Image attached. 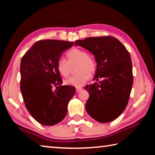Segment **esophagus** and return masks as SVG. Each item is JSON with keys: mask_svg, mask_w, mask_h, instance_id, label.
<instances>
[{"mask_svg": "<svg viewBox=\"0 0 155 155\" xmlns=\"http://www.w3.org/2000/svg\"><path fill=\"white\" fill-rule=\"evenodd\" d=\"M83 90V88L82 87H76V91H77V92H79L80 91H81Z\"/></svg>", "mask_w": 155, "mask_h": 155, "instance_id": "1", "label": "esophagus"}]
</instances>
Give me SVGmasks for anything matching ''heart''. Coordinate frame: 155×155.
<instances>
[{"label":"heart","mask_w":155,"mask_h":155,"mask_svg":"<svg viewBox=\"0 0 155 155\" xmlns=\"http://www.w3.org/2000/svg\"><path fill=\"white\" fill-rule=\"evenodd\" d=\"M68 61L64 58H60L57 63V69L59 74L67 77L70 73V64L77 62V74L65 80V85L79 87L83 86L96 72L97 64L96 60L88 56L87 52L80 48H72L66 54Z\"/></svg>","instance_id":"obj_1"}]
</instances>
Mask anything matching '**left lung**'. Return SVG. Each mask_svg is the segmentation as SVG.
Instances as JSON below:
<instances>
[{"label": "left lung", "instance_id": "left-lung-1", "mask_svg": "<svg viewBox=\"0 0 155 155\" xmlns=\"http://www.w3.org/2000/svg\"><path fill=\"white\" fill-rule=\"evenodd\" d=\"M75 45L94 54L97 63L94 80L102 79L86 85L90 94L86 111L99 122H111L124 111L130 98L133 75L129 52L112 36L87 38L77 40Z\"/></svg>", "mask_w": 155, "mask_h": 155}]
</instances>
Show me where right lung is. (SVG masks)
<instances>
[{
	"label": "right lung",
	"instance_id": "obj_1",
	"mask_svg": "<svg viewBox=\"0 0 155 155\" xmlns=\"http://www.w3.org/2000/svg\"><path fill=\"white\" fill-rule=\"evenodd\" d=\"M74 42L56 40L37 41L22 57L20 91L28 111L45 126L61 122L75 87L61 85L57 63ZM55 87V90L54 87Z\"/></svg>",
	"mask_w": 155,
	"mask_h": 155
}]
</instances>
